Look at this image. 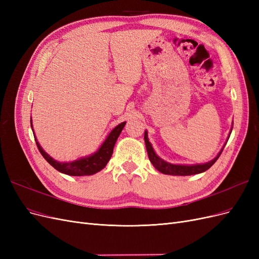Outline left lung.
<instances>
[{"label":"left lung","mask_w":259,"mask_h":259,"mask_svg":"<svg viewBox=\"0 0 259 259\" xmlns=\"http://www.w3.org/2000/svg\"><path fill=\"white\" fill-rule=\"evenodd\" d=\"M145 144H146L149 160H150V162L152 163V165L159 171H161V173L167 174V175L188 176V175L203 173V171L207 170L211 165H213V164L219 158V155L222 154V151H221L214 160H211L205 164H198V165H175V164H170V163L165 162L155 154L151 144L149 143V140H148L147 132H145Z\"/></svg>","instance_id":"obj_1"}]
</instances>
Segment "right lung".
<instances>
[{
  "label": "right lung",
  "mask_w": 259,
  "mask_h": 259,
  "mask_svg": "<svg viewBox=\"0 0 259 259\" xmlns=\"http://www.w3.org/2000/svg\"><path fill=\"white\" fill-rule=\"evenodd\" d=\"M125 124H126V122H123L111 131V133L109 134L104 144L101 145V147L98 149V151L88 156V158H82L80 160H75L73 162L62 163V162L55 161L43 150L37 142H36V146H37L38 151H40L41 154L43 155V158L48 161L55 169L60 171V173H64L70 176L93 175L103 169L107 165L109 160H110L111 155L113 153V147L115 145L116 139L120 136L123 127L125 126ZM31 127H32V122H31Z\"/></svg>",
  "instance_id": "right-lung-1"
}]
</instances>
